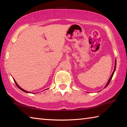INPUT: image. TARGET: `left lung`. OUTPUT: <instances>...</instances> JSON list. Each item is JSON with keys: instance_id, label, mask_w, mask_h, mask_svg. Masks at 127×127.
Listing matches in <instances>:
<instances>
[{"instance_id": "obj_1", "label": "left lung", "mask_w": 127, "mask_h": 127, "mask_svg": "<svg viewBox=\"0 0 127 127\" xmlns=\"http://www.w3.org/2000/svg\"><path fill=\"white\" fill-rule=\"evenodd\" d=\"M116 60H115V67H114V71H113V73H112L111 76H110V77L109 80H108V82H107V84H106V86H105L104 88H105L106 87L108 86V85H109V84L110 83V81H111V79H112V78H113V75H114V72H115V69H116Z\"/></svg>"}]
</instances>
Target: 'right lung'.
Here are the masks:
<instances>
[{
    "label": "right lung",
    "mask_w": 127,
    "mask_h": 127,
    "mask_svg": "<svg viewBox=\"0 0 127 127\" xmlns=\"http://www.w3.org/2000/svg\"><path fill=\"white\" fill-rule=\"evenodd\" d=\"M13 80H14V82H15V83H16V86H17V87H18V88H19V89H21V91H23V92H26V93H30L31 92H29V91H25V90H24V89H22V88H21V87L19 86H18V84H17V82H16V81H15V80H14V79H13ZM46 89H45V90H46ZM45 90H44V91H45Z\"/></svg>",
    "instance_id": "right-lung-1"
}]
</instances>
